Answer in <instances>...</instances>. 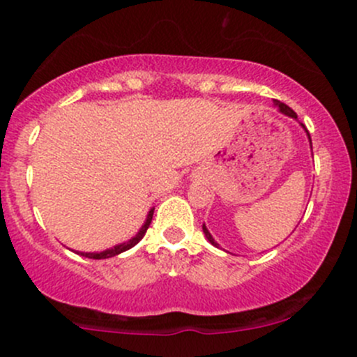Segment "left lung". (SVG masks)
Returning <instances> with one entry per match:
<instances>
[{
    "label": "left lung",
    "instance_id": "1",
    "mask_svg": "<svg viewBox=\"0 0 357 357\" xmlns=\"http://www.w3.org/2000/svg\"><path fill=\"white\" fill-rule=\"evenodd\" d=\"M275 106L279 107V111L282 112V114H286V116H291V118L298 119V114H296V112L292 111L291 107L286 106V104H284V102H280V100H275ZM301 126H303V128H305V125H303V123H301ZM305 130H306V128H305ZM306 133H307V130H306ZM307 138H310V144H311V137H310V133H307ZM204 232H205V238H207L208 241L212 243L213 246H217V248H219V245H217V243H215V239H213V238H212V234H210V232H208V229L205 227V224H204Z\"/></svg>",
    "mask_w": 357,
    "mask_h": 357
}]
</instances>
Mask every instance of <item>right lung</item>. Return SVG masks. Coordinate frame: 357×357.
Here are the masks:
<instances>
[{"instance_id": "right-lung-1", "label": "right lung", "mask_w": 357, "mask_h": 357, "mask_svg": "<svg viewBox=\"0 0 357 357\" xmlns=\"http://www.w3.org/2000/svg\"><path fill=\"white\" fill-rule=\"evenodd\" d=\"M152 215H153V208L149 212L147 220H145V224H144V226H142L140 231L137 232V236H133V238H131L130 241L121 243V245H116L114 248H109V250L100 251V253H84V251H78V255H82V257H85V258H92V260H102V258L116 257V255H119V253H123V251L130 250V248H133L145 236V232H147L150 222H152Z\"/></svg>"}]
</instances>
